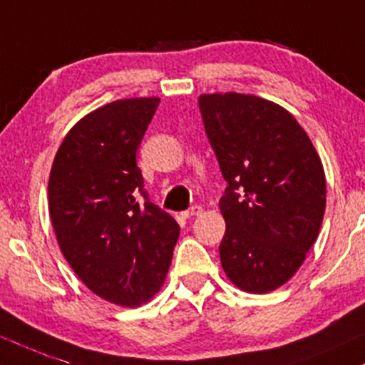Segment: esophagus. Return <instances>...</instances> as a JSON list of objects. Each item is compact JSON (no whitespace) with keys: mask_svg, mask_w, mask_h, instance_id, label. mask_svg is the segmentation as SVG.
Masks as SVG:
<instances>
[{"mask_svg":"<svg viewBox=\"0 0 365 365\" xmlns=\"http://www.w3.org/2000/svg\"><path fill=\"white\" fill-rule=\"evenodd\" d=\"M203 212V208L200 207V205H195V207H191V208H187L186 212H182V217L184 219H191V217H195V215H200Z\"/></svg>","mask_w":365,"mask_h":365,"instance_id":"1","label":"esophagus"}]
</instances>
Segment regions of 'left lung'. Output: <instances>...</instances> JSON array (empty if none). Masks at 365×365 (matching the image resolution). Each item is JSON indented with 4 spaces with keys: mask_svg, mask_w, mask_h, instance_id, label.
<instances>
[{
    "mask_svg": "<svg viewBox=\"0 0 365 365\" xmlns=\"http://www.w3.org/2000/svg\"><path fill=\"white\" fill-rule=\"evenodd\" d=\"M205 133L227 187L220 264L232 284L269 293L294 276L321 229L326 175L312 141L274 101L241 93L202 94Z\"/></svg>",
    "mask_w": 365,
    "mask_h": 365,
    "instance_id": "1",
    "label": "left lung"
}]
</instances>
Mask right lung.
Wrapping results in <instances>:
<instances>
[{
    "label": "right lung",
    "instance_id": "add662e5",
    "mask_svg": "<svg viewBox=\"0 0 365 365\" xmlns=\"http://www.w3.org/2000/svg\"><path fill=\"white\" fill-rule=\"evenodd\" d=\"M158 103L128 98L84 115L61 141L48 182L61 253L94 294L120 307L158 293L179 237L174 217L148 200L136 165Z\"/></svg>",
    "mask_w": 365,
    "mask_h": 365
}]
</instances>
